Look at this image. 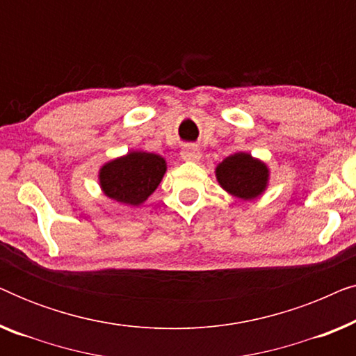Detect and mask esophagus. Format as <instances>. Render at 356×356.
Segmentation results:
<instances>
[{"label":"esophagus","instance_id":"1","mask_svg":"<svg viewBox=\"0 0 356 356\" xmlns=\"http://www.w3.org/2000/svg\"><path fill=\"white\" fill-rule=\"evenodd\" d=\"M181 157L183 160H188V162H199V159H201V152H199L196 145H188V147L183 149Z\"/></svg>","mask_w":356,"mask_h":356}]
</instances>
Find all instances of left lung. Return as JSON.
Wrapping results in <instances>:
<instances>
[{
    "mask_svg": "<svg viewBox=\"0 0 356 356\" xmlns=\"http://www.w3.org/2000/svg\"><path fill=\"white\" fill-rule=\"evenodd\" d=\"M216 177L218 184L232 196L251 201L266 191L269 168L250 154L236 152L217 165Z\"/></svg>",
    "mask_w": 356,
    "mask_h": 356,
    "instance_id": "obj_1",
    "label": "left lung"
}]
</instances>
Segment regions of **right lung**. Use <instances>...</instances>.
Listing matches in <instances>:
<instances>
[{"label":"right lung","instance_id":"right-lung-1","mask_svg":"<svg viewBox=\"0 0 356 356\" xmlns=\"http://www.w3.org/2000/svg\"><path fill=\"white\" fill-rule=\"evenodd\" d=\"M167 162L157 154L133 150L105 163L99 172L106 197L126 206H140L162 181Z\"/></svg>","mask_w":356,"mask_h":356}]
</instances>
